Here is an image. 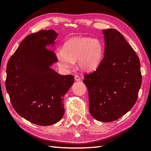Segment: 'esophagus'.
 <instances>
[{
	"instance_id": "1",
	"label": "esophagus",
	"mask_w": 151,
	"mask_h": 151,
	"mask_svg": "<svg viewBox=\"0 0 151 151\" xmlns=\"http://www.w3.org/2000/svg\"><path fill=\"white\" fill-rule=\"evenodd\" d=\"M74 79H75V80H76V81H79L81 80L79 76H77V75H76V76H74Z\"/></svg>"
}]
</instances>
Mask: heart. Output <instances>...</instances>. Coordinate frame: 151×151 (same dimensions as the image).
Here are the masks:
<instances>
[{"instance_id":"heart-1","label":"heart","mask_w":151,"mask_h":151,"mask_svg":"<svg viewBox=\"0 0 151 151\" xmlns=\"http://www.w3.org/2000/svg\"><path fill=\"white\" fill-rule=\"evenodd\" d=\"M58 63L62 69L72 68L74 62L82 70L91 71L101 63L103 46L97 38L76 36L63 43L62 50L56 54Z\"/></svg>"}]
</instances>
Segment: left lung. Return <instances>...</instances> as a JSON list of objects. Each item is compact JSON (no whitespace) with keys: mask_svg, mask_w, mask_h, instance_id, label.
<instances>
[{"mask_svg":"<svg viewBox=\"0 0 151 151\" xmlns=\"http://www.w3.org/2000/svg\"><path fill=\"white\" fill-rule=\"evenodd\" d=\"M104 58L94 72L84 76L89 108L100 122H111L134 106L142 84L138 56L119 31L103 30Z\"/></svg>","mask_w":151,"mask_h":151,"instance_id":"obj_1","label":"left lung"}]
</instances>
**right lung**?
<instances>
[{
    "instance_id": "1",
    "label": "right lung",
    "mask_w": 151,
    "mask_h": 151,
    "mask_svg": "<svg viewBox=\"0 0 151 151\" xmlns=\"http://www.w3.org/2000/svg\"><path fill=\"white\" fill-rule=\"evenodd\" d=\"M58 33L52 29L31 34L22 40L7 63L6 88L12 107L28 121L42 126L60 121L63 97L74 82L51 68L57 62L54 47Z\"/></svg>"
}]
</instances>
